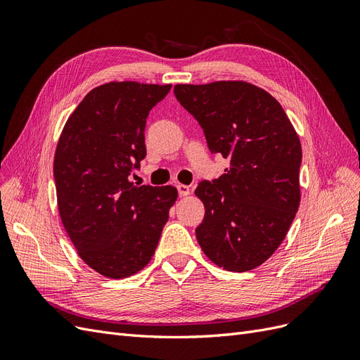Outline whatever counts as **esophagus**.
<instances>
[{"instance_id": "34e87169", "label": "esophagus", "mask_w": 360, "mask_h": 360, "mask_svg": "<svg viewBox=\"0 0 360 360\" xmlns=\"http://www.w3.org/2000/svg\"><path fill=\"white\" fill-rule=\"evenodd\" d=\"M177 189H179L180 197H188L191 193V188L186 186V184H177Z\"/></svg>"}]
</instances>
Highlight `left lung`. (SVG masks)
I'll use <instances>...</instances> for the list:
<instances>
[{"mask_svg":"<svg viewBox=\"0 0 360 360\" xmlns=\"http://www.w3.org/2000/svg\"><path fill=\"white\" fill-rule=\"evenodd\" d=\"M174 94L212 153L230 159L225 174L195 191L205 209L197 240L216 266L252 270L274 255L299 209L296 129L274 96L246 81L177 84Z\"/></svg>","mask_w":360,"mask_h":360,"instance_id":"obj_1","label":"left lung"}]
</instances>
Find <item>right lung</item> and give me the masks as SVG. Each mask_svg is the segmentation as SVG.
<instances>
[{
  "label": "right lung",
  "mask_w": 360,
  "mask_h": 360,
  "mask_svg": "<svg viewBox=\"0 0 360 360\" xmlns=\"http://www.w3.org/2000/svg\"><path fill=\"white\" fill-rule=\"evenodd\" d=\"M171 84L111 81L68 118L53 156L57 204L76 252L97 274L129 278L155 255L174 186H138L129 176L146 158V120Z\"/></svg>",
  "instance_id": "1"
}]
</instances>
